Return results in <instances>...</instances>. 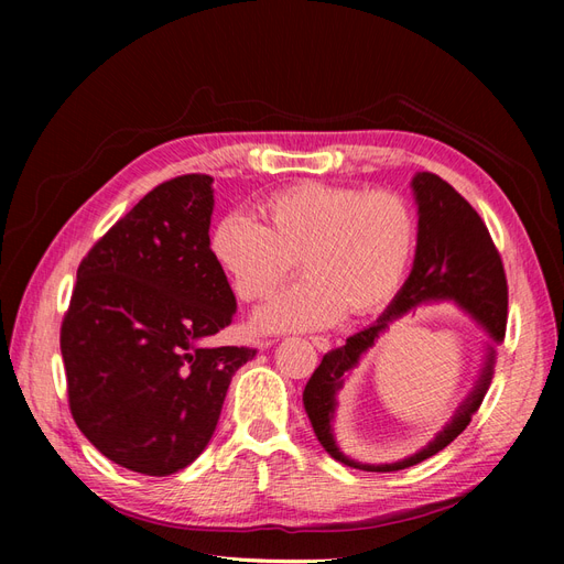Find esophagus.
Returning <instances> with one entry per match:
<instances>
[{"label": "esophagus", "mask_w": 564, "mask_h": 564, "mask_svg": "<svg viewBox=\"0 0 564 564\" xmlns=\"http://www.w3.org/2000/svg\"><path fill=\"white\" fill-rule=\"evenodd\" d=\"M313 340V346L319 350V352H327L329 348H332V344H329V338H324V336H313L311 338Z\"/></svg>", "instance_id": "esophagus-1"}]
</instances>
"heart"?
Segmentation results:
<instances>
[{"label": "heart", "instance_id": "heart-1", "mask_svg": "<svg viewBox=\"0 0 564 564\" xmlns=\"http://www.w3.org/2000/svg\"><path fill=\"white\" fill-rule=\"evenodd\" d=\"M263 224L228 214L209 249L242 301H261L294 275L308 278L256 313L261 332H315L346 311L367 315L388 305L406 278L416 218L406 199L355 185L299 183L263 204Z\"/></svg>", "mask_w": 564, "mask_h": 564}]
</instances>
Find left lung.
Returning <instances> with one entry per match:
<instances>
[{
	"instance_id": "8db88e82",
	"label": "left lung",
	"mask_w": 564,
	"mask_h": 564,
	"mask_svg": "<svg viewBox=\"0 0 564 564\" xmlns=\"http://www.w3.org/2000/svg\"><path fill=\"white\" fill-rule=\"evenodd\" d=\"M412 193L419 209V232L414 265L388 308L362 332L346 338V346L329 350L305 383L303 406L319 445L338 464L369 473H392L445 449L466 431L480 409L497 365V346L506 336L508 286L501 256L494 247L487 226L454 187L435 174L419 172L412 178ZM449 300L474 317L488 336L486 357L474 390L457 408L455 416L425 448L392 465H365L340 453L333 433L337 392L359 366L361 357L389 330V324L425 302Z\"/></svg>"
}]
</instances>
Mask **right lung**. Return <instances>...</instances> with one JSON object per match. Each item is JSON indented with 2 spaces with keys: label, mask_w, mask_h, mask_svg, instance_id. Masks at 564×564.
<instances>
[{
  "label": "right lung",
  "mask_w": 564,
  "mask_h": 564,
  "mask_svg": "<svg viewBox=\"0 0 564 564\" xmlns=\"http://www.w3.org/2000/svg\"><path fill=\"white\" fill-rule=\"evenodd\" d=\"M214 178L158 185L77 268L61 327L77 429L117 466L172 475L209 445L253 348L207 346L237 301L209 249Z\"/></svg>",
  "instance_id": "obj_1"
}]
</instances>
